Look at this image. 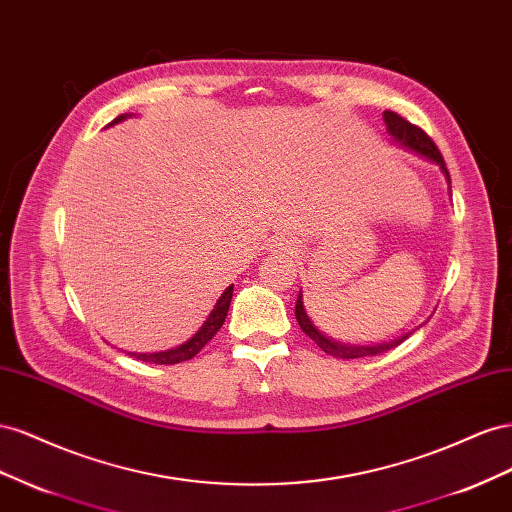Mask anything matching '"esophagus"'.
Returning <instances> with one entry per match:
<instances>
[{
  "label": "esophagus",
  "mask_w": 512,
  "mask_h": 512,
  "mask_svg": "<svg viewBox=\"0 0 512 512\" xmlns=\"http://www.w3.org/2000/svg\"><path fill=\"white\" fill-rule=\"evenodd\" d=\"M270 248L274 253L291 255V253H294V240L287 238V236H276V238L270 240Z\"/></svg>",
  "instance_id": "34e87169"
}]
</instances>
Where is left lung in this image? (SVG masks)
<instances>
[{
    "mask_svg": "<svg viewBox=\"0 0 512 512\" xmlns=\"http://www.w3.org/2000/svg\"><path fill=\"white\" fill-rule=\"evenodd\" d=\"M384 124H386V133L392 137L394 143H399L401 148L410 150V152H414L418 156H425L427 160H431V163H435L437 167H440V171L444 173V178L448 182V188H450V175H448L444 158H442L440 150L435 148V143L431 141V137L425 133V130L410 124L407 120H403L401 115L394 113V111H384ZM296 319H298L302 332L309 334V337L321 349H324L328 356L345 358V360L347 358H364V356L384 354V352H388V349H394L399 343H403L414 332V330L412 332H405V334H401L399 339H392L388 343H377V345H347V343H341L337 339H330L313 324V319L309 317V313H306L302 291H298V300H296Z\"/></svg>",
    "mask_w": 512,
    "mask_h": 512,
    "instance_id": "left-lung-1",
    "label": "left lung"
}]
</instances>
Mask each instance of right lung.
I'll return each instance as SVG.
<instances>
[{
	"label": "right lung",
	"instance_id": "right-lung-1",
	"mask_svg": "<svg viewBox=\"0 0 512 512\" xmlns=\"http://www.w3.org/2000/svg\"><path fill=\"white\" fill-rule=\"evenodd\" d=\"M126 118H133V113L118 115V118H115L111 124H107V128L113 126V124L124 122ZM231 296H233V285H229V287L223 291L221 298L216 300L214 309L210 311L208 319L203 321V326H201L186 343H182V345H178V347H173V349H165V352H154V354H133V352H128V354L135 356L137 360L152 362V364H178V362L195 358V356L201 352V347L206 345L218 330H221L223 321H225V317H227V311H229Z\"/></svg>",
	"mask_w": 512,
	"mask_h": 512
}]
</instances>
